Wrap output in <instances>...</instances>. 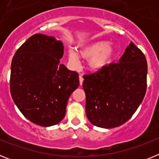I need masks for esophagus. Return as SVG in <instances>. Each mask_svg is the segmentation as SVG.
I'll list each match as a JSON object with an SVG mask.
<instances>
[{
	"mask_svg": "<svg viewBox=\"0 0 159 159\" xmlns=\"http://www.w3.org/2000/svg\"><path fill=\"white\" fill-rule=\"evenodd\" d=\"M79 80H80V85H82L83 81H84V78H83L82 75H80V76H79Z\"/></svg>",
	"mask_w": 159,
	"mask_h": 159,
	"instance_id": "esophagus-1",
	"label": "esophagus"
}]
</instances>
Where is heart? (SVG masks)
Instances as JSON below:
<instances>
[{
    "instance_id": "1",
    "label": "heart",
    "mask_w": 159,
    "mask_h": 159,
    "mask_svg": "<svg viewBox=\"0 0 159 159\" xmlns=\"http://www.w3.org/2000/svg\"><path fill=\"white\" fill-rule=\"evenodd\" d=\"M116 48L111 43L107 41H95L80 47L79 55L88 60V67L92 71H99L106 67L113 58ZM70 62L73 65H78L79 60L76 53L68 52Z\"/></svg>"
}]
</instances>
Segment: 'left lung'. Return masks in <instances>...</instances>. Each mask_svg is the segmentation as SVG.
I'll list each match as a JSON object with an SVG mask.
<instances>
[{
    "mask_svg": "<svg viewBox=\"0 0 159 159\" xmlns=\"http://www.w3.org/2000/svg\"><path fill=\"white\" fill-rule=\"evenodd\" d=\"M147 75L145 56L130 42L119 63L84 75L86 115L91 123L108 129L129 120L145 96Z\"/></svg>",
    "mask_w": 159,
    "mask_h": 159,
    "instance_id": "obj_1",
    "label": "left lung"
}]
</instances>
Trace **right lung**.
Returning a JSON list of instances; mask_svg holds the SVG:
<instances>
[{
	"instance_id": "add662e5",
	"label": "right lung",
	"mask_w": 159,
	"mask_h": 159,
	"mask_svg": "<svg viewBox=\"0 0 159 159\" xmlns=\"http://www.w3.org/2000/svg\"><path fill=\"white\" fill-rule=\"evenodd\" d=\"M63 55L60 40L35 34L12 58V99L26 119L41 127H51L64 119L67 100L80 85L78 73L60 63Z\"/></svg>"
}]
</instances>
